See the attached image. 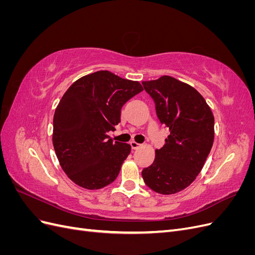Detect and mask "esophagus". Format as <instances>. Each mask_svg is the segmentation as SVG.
<instances>
[{
    "label": "esophagus",
    "mask_w": 255,
    "mask_h": 255,
    "mask_svg": "<svg viewBox=\"0 0 255 255\" xmlns=\"http://www.w3.org/2000/svg\"><path fill=\"white\" fill-rule=\"evenodd\" d=\"M130 146H132V150H137L138 148H139V146L141 145L140 143H138V142H136V141H130Z\"/></svg>",
    "instance_id": "esophagus-1"
}]
</instances>
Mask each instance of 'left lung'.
Returning <instances> with one entry per match:
<instances>
[{
    "instance_id": "obj_1",
    "label": "left lung",
    "mask_w": 255,
    "mask_h": 255,
    "mask_svg": "<svg viewBox=\"0 0 255 255\" xmlns=\"http://www.w3.org/2000/svg\"><path fill=\"white\" fill-rule=\"evenodd\" d=\"M142 86L170 132L153 164L142 170V179L155 192L172 195L189 186L203 168L214 142V116L194 87L172 76L145 81Z\"/></svg>"
}]
</instances>
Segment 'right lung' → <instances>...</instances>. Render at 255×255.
<instances>
[{
    "label": "right lung",
    "instance_id": "add662e5",
    "mask_svg": "<svg viewBox=\"0 0 255 255\" xmlns=\"http://www.w3.org/2000/svg\"><path fill=\"white\" fill-rule=\"evenodd\" d=\"M142 91L134 81L97 71L74 82L53 118V145L63 170L76 185L100 189L113 183L130 145L113 141L109 132L120 122L121 109Z\"/></svg>",
    "mask_w": 255,
    "mask_h": 255
}]
</instances>
